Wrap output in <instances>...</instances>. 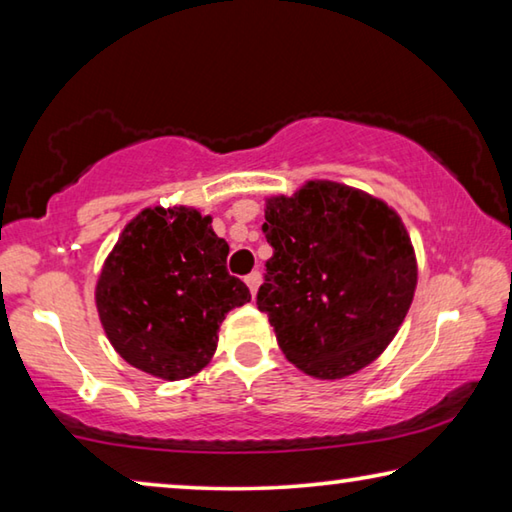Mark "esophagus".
Instances as JSON below:
<instances>
[{
	"instance_id": "obj_1",
	"label": "esophagus",
	"mask_w": 512,
	"mask_h": 512,
	"mask_svg": "<svg viewBox=\"0 0 512 512\" xmlns=\"http://www.w3.org/2000/svg\"><path fill=\"white\" fill-rule=\"evenodd\" d=\"M246 284H248V289H250V293H257V289H259V284H262V275H259L257 271H253L250 275H246Z\"/></svg>"
}]
</instances>
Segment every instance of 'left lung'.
I'll return each mask as SVG.
<instances>
[{"label":"left lung","mask_w":512,"mask_h":512,"mask_svg":"<svg viewBox=\"0 0 512 512\" xmlns=\"http://www.w3.org/2000/svg\"><path fill=\"white\" fill-rule=\"evenodd\" d=\"M273 257L257 307L293 366L318 379L366 368L411 307L418 266L391 207L332 180L266 201Z\"/></svg>","instance_id":"8db88e82"}]
</instances>
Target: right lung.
<instances>
[{
	"label": "right lung",
	"mask_w": 512,
	"mask_h": 512,
	"mask_svg": "<svg viewBox=\"0 0 512 512\" xmlns=\"http://www.w3.org/2000/svg\"><path fill=\"white\" fill-rule=\"evenodd\" d=\"M230 246L192 207H149L126 225L97 282V309L112 348L160 379L210 363L219 325L250 291L228 273Z\"/></svg>",
	"instance_id": "1"
}]
</instances>
